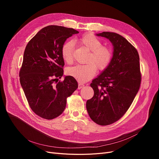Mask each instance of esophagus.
Returning a JSON list of instances; mask_svg holds the SVG:
<instances>
[{
	"label": "esophagus",
	"mask_w": 159,
	"mask_h": 159,
	"mask_svg": "<svg viewBox=\"0 0 159 159\" xmlns=\"http://www.w3.org/2000/svg\"><path fill=\"white\" fill-rule=\"evenodd\" d=\"M84 86V84H81V83H79V86H78V89H81L82 88H83Z\"/></svg>",
	"instance_id": "1"
}]
</instances>
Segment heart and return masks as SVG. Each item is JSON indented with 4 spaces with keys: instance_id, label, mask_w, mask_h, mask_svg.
<instances>
[{
    "instance_id": "1",
    "label": "heart",
    "mask_w": 159,
    "mask_h": 159,
    "mask_svg": "<svg viewBox=\"0 0 159 159\" xmlns=\"http://www.w3.org/2000/svg\"><path fill=\"white\" fill-rule=\"evenodd\" d=\"M80 43L89 51L86 64L76 65L67 70V73L80 82H85L92 79L97 72L105 70L110 66L112 60V52L106 46H102V42L91 33L84 35L79 39ZM74 44L72 41H67L62 45L61 55L68 64L73 62Z\"/></svg>"
}]
</instances>
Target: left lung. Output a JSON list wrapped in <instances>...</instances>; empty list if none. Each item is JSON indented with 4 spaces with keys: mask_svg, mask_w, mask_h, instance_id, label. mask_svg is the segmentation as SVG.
Wrapping results in <instances>:
<instances>
[{
    "mask_svg": "<svg viewBox=\"0 0 159 159\" xmlns=\"http://www.w3.org/2000/svg\"><path fill=\"white\" fill-rule=\"evenodd\" d=\"M109 39L113 46L110 66L93 79V97L86 109L93 122L107 126L119 120L129 109L141 82L139 55L137 49L119 34L104 31L97 34Z\"/></svg>",
    "mask_w": 159,
    "mask_h": 159,
    "instance_id": "obj_1",
    "label": "left lung"
}]
</instances>
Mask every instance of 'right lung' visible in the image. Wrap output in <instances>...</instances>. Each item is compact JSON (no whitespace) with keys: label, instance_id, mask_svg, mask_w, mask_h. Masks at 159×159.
Here are the masks:
<instances>
[{"label":"right lung","instance_id":"1","mask_svg":"<svg viewBox=\"0 0 159 159\" xmlns=\"http://www.w3.org/2000/svg\"><path fill=\"white\" fill-rule=\"evenodd\" d=\"M79 31L63 26H46L28 43L19 72L20 82L29 106L36 115L47 120L62 113L67 98L78 88L77 80L63 75L61 48L66 39Z\"/></svg>","mask_w":159,"mask_h":159}]
</instances>
